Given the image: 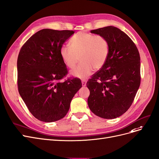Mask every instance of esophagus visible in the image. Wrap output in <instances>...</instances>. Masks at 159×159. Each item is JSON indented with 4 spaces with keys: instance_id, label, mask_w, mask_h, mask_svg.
<instances>
[{
    "instance_id": "1",
    "label": "esophagus",
    "mask_w": 159,
    "mask_h": 159,
    "mask_svg": "<svg viewBox=\"0 0 159 159\" xmlns=\"http://www.w3.org/2000/svg\"><path fill=\"white\" fill-rule=\"evenodd\" d=\"M86 83H87V81H86V80H83L81 81L82 86H83V87H85V86H86Z\"/></svg>"
}]
</instances>
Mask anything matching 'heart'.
<instances>
[{
	"label": "heart",
	"instance_id": "heart-1",
	"mask_svg": "<svg viewBox=\"0 0 159 159\" xmlns=\"http://www.w3.org/2000/svg\"><path fill=\"white\" fill-rule=\"evenodd\" d=\"M70 43V47H61L60 54L65 65L70 69L75 68L80 57L81 62L71 72L75 77L87 78L91 74L93 68L98 70L105 64L109 45L104 37L79 32L71 38Z\"/></svg>",
	"mask_w": 159,
	"mask_h": 159
}]
</instances>
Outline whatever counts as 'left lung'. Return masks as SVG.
I'll use <instances>...</instances> for the list:
<instances>
[{"instance_id":"8db88e82","label":"left lung","mask_w":159,"mask_h":159,"mask_svg":"<svg viewBox=\"0 0 159 159\" xmlns=\"http://www.w3.org/2000/svg\"><path fill=\"white\" fill-rule=\"evenodd\" d=\"M108 41L109 52L103 66L87 82L90 91L87 103L93 113L113 119L126 112L141 82L140 56L135 43L114 26L91 31Z\"/></svg>"}]
</instances>
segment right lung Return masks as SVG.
<instances>
[{
  "label": "right lung",
  "mask_w": 159,
  "mask_h": 159,
  "mask_svg": "<svg viewBox=\"0 0 159 159\" xmlns=\"http://www.w3.org/2000/svg\"><path fill=\"white\" fill-rule=\"evenodd\" d=\"M74 34L70 30L43 29L21 47L17 61L19 93L33 116L52 122L63 118L82 87L78 78L60 81L68 74L60 50Z\"/></svg>",
  "instance_id": "add662e5"
}]
</instances>
